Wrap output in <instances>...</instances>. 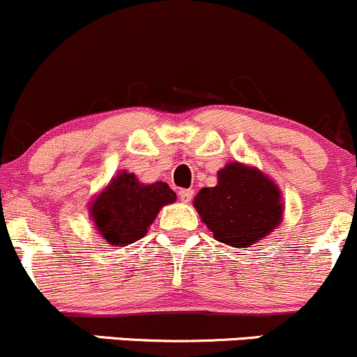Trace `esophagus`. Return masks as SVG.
Wrapping results in <instances>:
<instances>
[{
  "instance_id": "esophagus-1",
  "label": "esophagus",
  "mask_w": 357,
  "mask_h": 357,
  "mask_svg": "<svg viewBox=\"0 0 357 357\" xmlns=\"http://www.w3.org/2000/svg\"><path fill=\"white\" fill-rule=\"evenodd\" d=\"M194 196V190L192 189H180L178 190V197L182 203H189Z\"/></svg>"
}]
</instances>
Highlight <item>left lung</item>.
<instances>
[{
	"label": "left lung",
	"mask_w": 357,
	"mask_h": 357,
	"mask_svg": "<svg viewBox=\"0 0 357 357\" xmlns=\"http://www.w3.org/2000/svg\"><path fill=\"white\" fill-rule=\"evenodd\" d=\"M194 208L216 241L237 249L259 242L284 218V197L277 183L241 161L220 168L216 185L201 189Z\"/></svg>",
	"instance_id": "8db88e82"
}]
</instances>
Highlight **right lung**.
Instances as JSON below:
<instances>
[{"mask_svg":"<svg viewBox=\"0 0 357 357\" xmlns=\"http://www.w3.org/2000/svg\"><path fill=\"white\" fill-rule=\"evenodd\" d=\"M175 199L168 183H142L122 170L91 201L89 216L106 244L123 248L144 237L160 209Z\"/></svg>","mask_w":357,"mask_h":357,"instance_id":"1","label":"right lung"}]
</instances>
